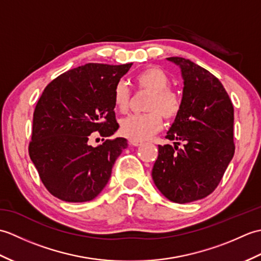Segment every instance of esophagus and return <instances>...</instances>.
I'll return each instance as SVG.
<instances>
[{"label": "esophagus", "instance_id": "esophagus-1", "mask_svg": "<svg viewBox=\"0 0 261 261\" xmlns=\"http://www.w3.org/2000/svg\"><path fill=\"white\" fill-rule=\"evenodd\" d=\"M141 141H139V140H129V145H131V146H135V147H138V146H140L141 145Z\"/></svg>", "mask_w": 261, "mask_h": 261}]
</instances>
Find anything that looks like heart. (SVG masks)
<instances>
[{
    "label": "heart",
    "instance_id": "obj_1",
    "mask_svg": "<svg viewBox=\"0 0 261 261\" xmlns=\"http://www.w3.org/2000/svg\"><path fill=\"white\" fill-rule=\"evenodd\" d=\"M138 92L149 94L145 114H135L121 120L120 132L131 140H145L154 135L163 126V118L173 121L181 110V96L175 88L170 87L167 73L156 66L140 70L134 77ZM113 103L120 113H126L130 109L131 94L124 83H118L113 91Z\"/></svg>",
    "mask_w": 261,
    "mask_h": 261
}]
</instances>
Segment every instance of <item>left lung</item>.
<instances>
[{"mask_svg": "<svg viewBox=\"0 0 261 261\" xmlns=\"http://www.w3.org/2000/svg\"><path fill=\"white\" fill-rule=\"evenodd\" d=\"M167 59L181 68L182 104L166 136L175 146H158L151 175L169 201L182 204L208 196L222 179L236 149L233 105L208 70L190 59Z\"/></svg>", "mask_w": 261, "mask_h": 261, "instance_id": "1", "label": "left lung"}]
</instances>
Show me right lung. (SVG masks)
Returning a JSON list of instances; mask_svg holds the SVG:
<instances>
[{
  "mask_svg": "<svg viewBox=\"0 0 261 261\" xmlns=\"http://www.w3.org/2000/svg\"><path fill=\"white\" fill-rule=\"evenodd\" d=\"M132 64L90 63L65 71L43 90L33 112L29 156L47 191L65 202H87L102 192L127 141L92 147L93 132L118 130L113 91ZM104 140V139H103Z\"/></svg>",
  "mask_w": 261,
  "mask_h": 261,
  "instance_id": "1",
  "label": "right lung"
}]
</instances>
